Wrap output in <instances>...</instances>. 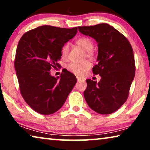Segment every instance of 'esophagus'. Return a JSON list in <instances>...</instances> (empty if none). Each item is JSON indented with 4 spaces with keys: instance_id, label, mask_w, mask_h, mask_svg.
<instances>
[{
    "instance_id": "34e87169",
    "label": "esophagus",
    "mask_w": 150,
    "mask_h": 150,
    "mask_svg": "<svg viewBox=\"0 0 150 150\" xmlns=\"http://www.w3.org/2000/svg\"><path fill=\"white\" fill-rule=\"evenodd\" d=\"M77 81H78V82H84L85 81V80H84L83 79H81V78H79V77H77Z\"/></svg>"
}]
</instances>
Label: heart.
Here are the masks:
<instances>
[{
  "label": "heart",
  "instance_id": "obj_1",
  "mask_svg": "<svg viewBox=\"0 0 150 150\" xmlns=\"http://www.w3.org/2000/svg\"><path fill=\"white\" fill-rule=\"evenodd\" d=\"M76 44L81 47L84 50L86 51V55L87 57H93V44L92 41L87 38H81L78 39ZM69 51V44L68 43L63 45L61 48V56L63 59H66L68 57ZM91 67V63L88 61L83 63H71L68 65L67 69L70 72L78 76H83Z\"/></svg>",
  "mask_w": 150,
  "mask_h": 150
}]
</instances>
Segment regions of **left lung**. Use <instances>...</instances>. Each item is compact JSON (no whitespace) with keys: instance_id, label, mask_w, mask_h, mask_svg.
Returning a JSON list of instances; mask_svg holds the SVG:
<instances>
[{"instance_id":"8db88e82","label":"left lung","mask_w":150,"mask_h":150,"mask_svg":"<svg viewBox=\"0 0 150 150\" xmlns=\"http://www.w3.org/2000/svg\"><path fill=\"white\" fill-rule=\"evenodd\" d=\"M79 30L98 43V64L93 67V73L101 76L98 83L86 80L84 97L89 107L98 113H112L126 101L134 80L132 46L126 37L108 24L79 26Z\"/></svg>"}]
</instances>
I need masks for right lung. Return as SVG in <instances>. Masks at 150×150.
Instances as JSON below:
<instances>
[{
  "label": "right lung",
  "mask_w": 150,
  "mask_h": 150,
  "mask_svg": "<svg viewBox=\"0 0 150 150\" xmlns=\"http://www.w3.org/2000/svg\"><path fill=\"white\" fill-rule=\"evenodd\" d=\"M78 28L44 25L24 33L18 42L14 61L20 92L26 103L42 115L57 112L76 83L67 70L60 76L50 74L61 58V48L72 39Z\"/></svg>",
  "instance_id": "add662e5"
}]
</instances>
